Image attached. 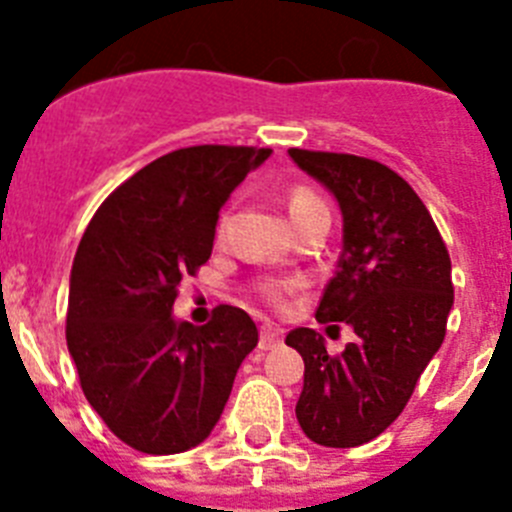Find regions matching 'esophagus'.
<instances>
[{"mask_svg":"<svg viewBox=\"0 0 512 512\" xmlns=\"http://www.w3.org/2000/svg\"><path fill=\"white\" fill-rule=\"evenodd\" d=\"M279 343H282V330L271 328V325L261 328V341H259L261 351H271V348H277Z\"/></svg>","mask_w":512,"mask_h":512,"instance_id":"obj_1","label":"esophagus"}]
</instances>
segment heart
Segmentation results:
<instances>
[{
    "instance_id": "obj_1",
    "label": "heart",
    "mask_w": 512,
    "mask_h": 512,
    "mask_svg": "<svg viewBox=\"0 0 512 512\" xmlns=\"http://www.w3.org/2000/svg\"><path fill=\"white\" fill-rule=\"evenodd\" d=\"M318 210H328V207H325V202L320 200V194L312 192L310 187L289 189L287 212H289V217H292V223H297V220H302V217L312 215V212H318ZM220 230H223V223H220ZM292 287H295L292 282H279V279H271V282L261 284L259 292L266 302L282 307V305H287V297H289V292H292Z\"/></svg>"
}]
</instances>
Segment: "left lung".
<instances>
[{"label": "left lung", "mask_w": 512, "mask_h": 512, "mask_svg": "<svg viewBox=\"0 0 512 512\" xmlns=\"http://www.w3.org/2000/svg\"><path fill=\"white\" fill-rule=\"evenodd\" d=\"M343 215V251L315 318L346 323L356 343L338 356L312 328L287 346L305 361L297 420L310 441L351 449L387 431L405 410L446 336L454 305L451 259L418 194L372 158L289 148Z\"/></svg>", "instance_id": "left-lung-1"}]
</instances>
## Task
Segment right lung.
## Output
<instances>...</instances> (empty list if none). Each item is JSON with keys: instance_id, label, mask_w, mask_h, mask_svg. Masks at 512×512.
<instances>
[{"instance_id": "right-lung-1", "label": "right lung", "mask_w": 512, "mask_h": 512, "mask_svg": "<svg viewBox=\"0 0 512 512\" xmlns=\"http://www.w3.org/2000/svg\"><path fill=\"white\" fill-rule=\"evenodd\" d=\"M271 148L192 146L156 158L102 202L76 248L66 343L81 390L120 441L179 454L223 415L256 323L220 305L207 325L174 318L184 277L207 264L220 207Z\"/></svg>"}]
</instances>
